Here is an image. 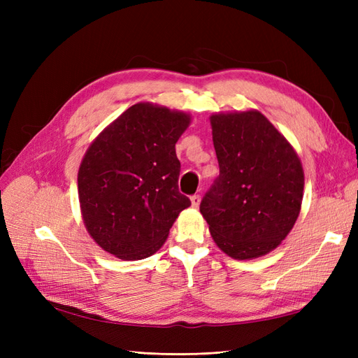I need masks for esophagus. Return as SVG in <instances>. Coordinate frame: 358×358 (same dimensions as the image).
<instances>
[{"label":"esophagus","mask_w":358,"mask_h":358,"mask_svg":"<svg viewBox=\"0 0 358 358\" xmlns=\"http://www.w3.org/2000/svg\"><path fill=\"white\" fill-rule=\"evenodd\" d=\"M191 206L194 209H197L200 206V196H197V194H196V196L191 197Z\"/></svg>","instance_id":"obj_1"}]
</instances>
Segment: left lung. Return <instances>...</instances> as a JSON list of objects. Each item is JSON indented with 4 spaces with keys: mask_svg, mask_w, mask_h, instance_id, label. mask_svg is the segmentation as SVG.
<instances>
[{
    "mask_svg": "<svg viewBox=\"0 0 358 358\" xmlns=\"http://www.w3.org/2000/svg\"><path fill=\"white\" fill-rule=\"evenodd\" d=\"M220 176L200 212L224 254L252 259L273 251L294 227L305 173L288 140L258 110L215 113Z\"/></svg>",
    "mask_w": 358,
    "mask_h": 358,
    "instance_id": "left-lung-1",
    "label": "left lung"
}]
</instances>
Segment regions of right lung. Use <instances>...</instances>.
I'll return each instance as SVG.
<instances>
[{
	"label": "right lung",
	"mask_w": 358,
	"mask_h": 358,
	"mask_svg": "<svg viewBox=\"0 0 358 358\" xmlns=\"http://www.w3.org/2000/svg\"><path fill=\"white\" fill-rule=\"evenodd\" d=\"M191 115L137 103L95 137L80 162L83 224L95 243L121 259H143L164 245L179 213L176 142Z\"/></svg>",
	"instance_id": "obj_1"
}]
</instances>
